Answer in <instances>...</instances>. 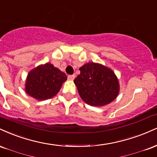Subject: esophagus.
I'll list each match as a JSON object with an SVG mask.
<instances>
[{
    "instance_id": "34e87169",
    "label": "esophagus",
    "mask_w": 157,
    "mask_h": 157,
    "mask_svg": "<svg viewBox=\"0 0 157 157\" xmlns=\"http://www.w3.org/2000/svg\"><path fill=\"white\" fill-rule=\"evenodd\" d=\"M67 78H68V80L73 81V79L75 78V75H69L67 76Z\"/></svg>"
}]
</instances>
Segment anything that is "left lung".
Here are the masks:
<instances>
[{
    "instance_id": "left-lung-1",
    "label": "left lung",
    "mask_w": 157,
    "mask_h": 157,
    "mask_svg": "<svg viewBox=\"0 0 157 157\" xmlns=\"http://www.w3.org/2000/svg\"><path fill=\"white\" fill-rule=\"evenodd\" d=\"M74 79L78 93L90 106H104L117 98L119 83L113 71L102 64L89 62L79 68Z\"/></svg>"
}]
</instances>
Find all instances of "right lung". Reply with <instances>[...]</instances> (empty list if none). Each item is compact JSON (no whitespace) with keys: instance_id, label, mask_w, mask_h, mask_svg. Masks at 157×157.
Masks as SVG:
<instances>
[{"instance_id":"right-lung-1","label":"right lung","mask_w":157,"mask_h":157,"mask_svg":"<svg viewBox=\"0 0 157 157\" xmlns=\"http://www.w3.org/2000/svg\"><path fill=\"white\" fill-rule=\"evenodd\" d=\"M67 80V75L53 64L46 63L28 74L25 92L37 100H47L56 95Z\"/></svg>"}]
</instances>
